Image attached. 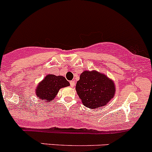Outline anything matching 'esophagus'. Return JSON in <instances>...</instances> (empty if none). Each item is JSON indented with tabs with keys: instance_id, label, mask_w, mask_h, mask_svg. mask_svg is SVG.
I'll return each mask as SVG.
<instances>
[{
	"instance_id": "1",
	"label": "esophagus",
	"mask_w": 152,
	"mask_h": 152,
	"mask_svg": "<svg viewBox=\"0 0 152 152\" xmlns=\"http://www.w3.org/2000/svg\"><path fill=\"white\" fill-rule=\"evenodd\" d=\"M70 86H71L72 88H73L75 86V82L74 81H71L70 82Z\"/></svg>"
}]
</instances>
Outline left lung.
<instances>
[{
	"instance_id": "obj_1",
	"label": "left lung",
	"mask_w": 152,
	"mask_h": 152,
	"mask_svg": "<svg viewBox=\"0 0 152 152\" xmlns=\"http://www.w3.org/2000/svg\"><path fill=\"white\" fill-rule=\"evenodd\" d=\"M76 91L85 106L95 110L106 106L115 94L113 79L97 70H85L81 73Z\"/></svg>"
}]
</instances>
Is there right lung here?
Masks as SVG:
<instances>
[{"label":"right lung","mask_w":152,"mask_h":152,"mask_svg":"<svg viewBox=\"0 0 152 152\" xmlns=\"http://www.w3.org/2000/svg\"><path fill=\"white\" fill-rule=\"evenodd\" d=\"M69 86V83L64 76L48 74L38 83L35 94L41 101L49 103L55 98L61 88Z\"/></svg>","instance_id":"obj_1"}]
</instances>
